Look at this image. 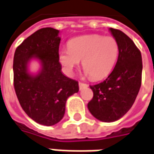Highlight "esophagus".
I'll list each match as a JSON object with an SVG mask.
<instances>
[{
    "instance_id": "obj_1",
    "label": "esophagus",
    "mask_w": 154,
    "mask_h": 154,
    "mask_svg": "<svg viewBox=\"0 0 154 154\" xmlns=\"http://www.w3.org/2000/svg\"><path fill=\"white\" fill-rule=\"evenodd\" d=\"M78 85H79V89H80V90H82V89H84V88H85V87H88V85H86L85 83H82V82H79Z\"/></svg>"
}]
</instances>
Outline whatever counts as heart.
Instances as JSON below:
<instances>
[{
	"label": "heart",
	"mask_w": 154,
	"mask_h": 154,
	"mask_svg": "<svg viewBox=\"0 0 154 154\" xmlns=\"http://www.w3.org/2000/svg\"><path fill=\"white\" fill-rule=\"evenodd\" d=\"M119 57V44L112 36L87 35L70 40L69 49L59 51V61L71 74L82 61L84 70L92 79L107 77Z\"/></svg>",
	"instance_id": "obj_1"
}]
</instances>
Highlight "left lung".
<instances>
[{"label":"left lung","instance_id":"8db88e82","mask_svg":"<svg viewBox=\"0 0 154 154\" xmlns=\"http://www.w3.org/2000/svg\"><path fill=\"white\" fill-rule=\"evenodd\" d=\"M110 31L119 44L118 61L104 81L90 86L93 97L88 103L90 112L103 122H114L131 109L140 91L142 76L140 50L122 31L112 28Z\"/></svg>","mask_w":154,"mask_h":154}]
</instances>
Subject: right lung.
<instances>
[{
  "label": "right lung",
  "instance_id": "obj_1",
  "mask_svg": "<svg viewBox=\"0 0 154 154\" xmlns=\"http://www.w3.org/2000/svg\"><path fill=\"white\" fill-rule=\"evenodd\" d=\"M59 30L43 28L17 47L14 56V87L23 111L43 125H56L63 118L69 96L78 92V82L64 76L59 63ZM36 59L38 73L28 71V63Z\"/></svg>",
  "mask_w": 154,
  "mask_h": 154
}]
</instances>
